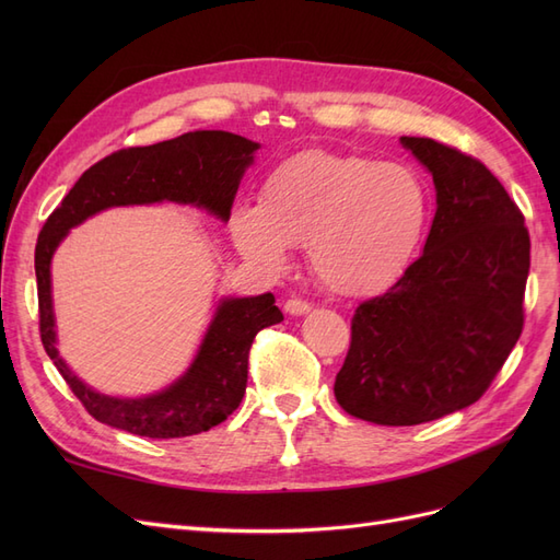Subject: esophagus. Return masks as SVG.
<instances>
[{
  "label": "esophagus",
  "mask_w": 560,
  "mask_h": 560,
  "mask_svg": "<svg viewBox=\"0 0 560 560\" xmlns=\"http://www.w3.org/2000/svg\"><path fill=\"white\" fill-rule=\"evenodd\" d=\"M308 311H311V303H308V301H301V299L284 301V313H290V315H306Z\"/></svg>",
  "instance_id": "esophagus-1"
}]
</instances>
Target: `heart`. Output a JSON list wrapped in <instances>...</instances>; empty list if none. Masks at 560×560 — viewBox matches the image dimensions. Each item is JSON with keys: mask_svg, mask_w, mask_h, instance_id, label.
I'll list each match as a JSON object with an SVG mask.
<instances>
[{"mask_svg": "<svg viewBox=\"0 0 560 560\" xmlns=\"http://www.w3.org/2000/svg\"><path fill=\"white\" fill-rule=\"evenodd\" d=\"M430 219L432 194L416 167L308 149L266 175L259 206L235 208L229 231L254 264L280 268L287 247H308L329 292L371 296L409 270Z\"/></svg>", "mask_w": 560, "mask_h": 560, "instance_id": "obj_1", "label": "heart"}]
</instances>
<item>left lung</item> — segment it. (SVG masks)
I'll return each mask as SVG.
<instances>
[{
	"mask_svg": "<svg viewBox=\"0 0 560 560\" xmlns=\"http://www.w3.org/2000/svg\"><path fill=\"white\" fill-rule=\"evenodd\" d=\"M428 167L436 212L420 257L360 303L334 395L376 425H420L477 401L523 329L530 235L488 167L430 138H401Z\"/></svg>",
	"mask_w": 560,
	"mask_h": 560,
	"instance_id": "1",
	"label": "left lung"
}]
</instances>
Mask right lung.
<instances>
[{
    "label": "right lung",
    "mask_w": 560,
    "mask_h": 560,
    "mask_svg": "<svg viewBox=\"0 0 560 560\" xmlns=\"http://www.w3.org/2000/svg\"><path fill=\"white\" fill-rule=\"evenodd\" d=\"M259 142L226 130L184 132L151 147H130L97 161L46 219L35 249L44 350L86 411L109 428L149 439L208 432L238 409L247 387L254 336L282 322L276 296H224L184 374L154 395L112 397L83 383L58 350L50 261L70 229L107 208L179 202L229 222L231 206Z\"/></svg>",
    "instance_id": "1"
}]
</instances>
